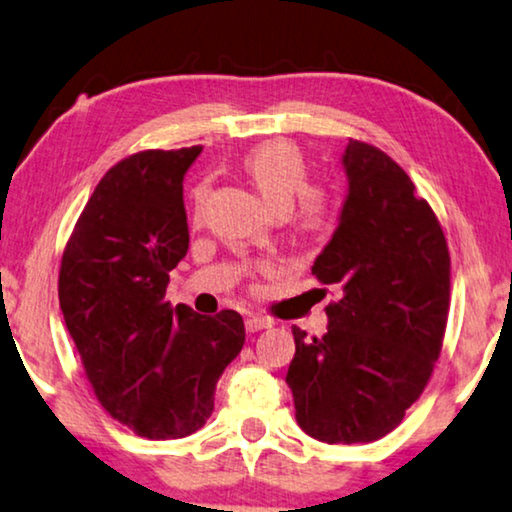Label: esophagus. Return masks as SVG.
<instances>
[{
  "mask_svg": "<svg viewBox=\"0 0 512 512\" xmlns=\"http://www.w3.org/2000/svg\"><path fill=\"white\" fill-rule=\"evenodd\" d=\"M269 327H271L269 318H259V315H250V318H246V329L250 334H257V331L269 329Z\"/></svg>",
  "mask_w": 512,
  "mask_h": 512,
  "instance_id": "esophagus-1",
  "label": "esophagus"
}]
</instances>
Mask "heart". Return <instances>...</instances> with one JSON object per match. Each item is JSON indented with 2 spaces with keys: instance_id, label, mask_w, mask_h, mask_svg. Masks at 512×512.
<instances>
[{
  "instance_id": "heart-1",
  "label": "heart",
  "mask_w": 512,
  "mask_h": 512,
  "mask_svg": "<svg viewBox=\"0 0 512 512\" xmlns=\"http://www.w3.org/2000/svg\"><path fill=\"white\" fill-rule=\"evenodd\" d=\"M241 167L276 213H287L298 201L292 227L301 239L313 241L327 232L334 222V201L322 187H308V162L292 141H264L243 155ZM206 185L192 192L194 211L206 201Z\"/></svg>"
}]
</instances>
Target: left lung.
Instances as JSON below:
<instances>
[{
  "mask_svg": "<svg viewBox=\"0 0 512 512\" xmlns=\"http://www.w3.org/2000/svg\"><path fill=\"white\" fill-rule=\"evenodd\" d=\"M341 222L313 264L334 285L325 336L292 327L297 422L325 443H371L420 399L443 348L450 250L427 199L390 155L350 139Z\"/></svg>",
  "mask_w": 512,
  "mask_h": 512,
  "instance_id": "obj_1",
  "label": "left lung"
}]
</instances>
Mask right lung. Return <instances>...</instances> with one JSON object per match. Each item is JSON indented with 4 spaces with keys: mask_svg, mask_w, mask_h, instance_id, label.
<instances>
[{
    "mask_svg": "<svg viewBox=\"0 0 512 512\" xmlns=\"http://www.w3.org/2000/svg\"><path fill=\"white\" fill-rule=\"evenodd\" d=\"M201 146L141 150L106 171L62 253L60 308L95 397L150 441L185 438L246 343L243 318L164 299L187 255L183 176Z\"/></svg>",
    "mask_w": 512,
    "mask_h": 512,
    "instance_id": "obj_1",
    "label": "right lung"
}]
</instances>
